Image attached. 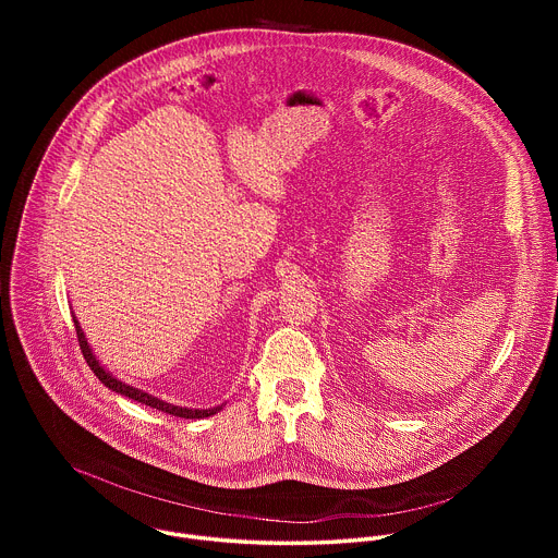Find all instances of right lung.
<instances>
[{
  "label": "right lung",
  "mask_w": 558,
  "mask_h": 558,
  "mask_svg": "<svg viewBox=\"0 0 558 558\" xmlns=\"http://www.w3.org/2000/svg\"><path fill=\"white\" fill-rule=\"evenodd\" d=\"M72 320H74V331H76V338H78V347H82V353H84L88 366H90L93 373L101 379V384H106L110 390H114V392L128 397V400H134V402H138V404H145V407H149V409H156V411L174 415V417H183V420H203V417H211V415H216V413L222 411V404H220V407H214V409H187V407H177V404H170V402L161 400V397H154L151 392H147V390H143V388H136V386H132V384H125L123 379L114 377V375L97 360V355L93 353V347L88 344V338H86L82 325H78L76 315H72Z\"/></svg>",
  "instance_id": "right-lung-1"
}]
</instances>
